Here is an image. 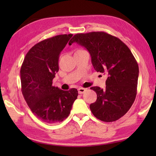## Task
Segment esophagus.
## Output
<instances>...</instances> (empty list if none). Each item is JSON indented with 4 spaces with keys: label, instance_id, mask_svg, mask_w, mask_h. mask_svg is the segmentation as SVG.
Masks as SVG:
<instances>
[{
    "label": "esophagus",
    "instance_id": "1",
    "mask_svg": "<svg viewBox=\"0 0 156 156\" xmlns=\"http://www.w3.org/2000/svg\"><path fill=\"white\" fill-rule=\"evenodd\" d=\"M78 93L80 94H83L84 92L86 90H87V89L82 88V87H80V88H78Z\"/></svg>",
    "mask_w": 156,
    "mask_h": 156
}]
</instances>
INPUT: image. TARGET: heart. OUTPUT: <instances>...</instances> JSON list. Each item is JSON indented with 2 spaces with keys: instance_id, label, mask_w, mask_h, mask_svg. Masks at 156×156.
Segmentation results:
<instances>
[{
  "instance_id": "obj_1",
  "label": "heart",
  "mask_w": 156,
  "mask_h": 156,
  "mask_svg": "<svg viewBox=\"0 0 156 156\" xmlns=\"http://www.w3.org/2000/svg\"><path fill=\"white\" fill-rule=\"evenodd\" d=\"M81 51V49H78V50H77L76 51Z\"/></svg>"
}]
</instances>
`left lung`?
Returning a JSON list of instances; mask_svg holds the SVG:
<instances>
[{
	"mask_svg": "<svg viewBox=\"0 0 156 156\" xmlns=\"http://www.w3.org/2000/svg\"><path fill=\"white\" fill-rule=\"evenodd\" d=\"M77 43L90 53L97 72L108 75L106 88L91 87L97 99L90 105L95 117L104 122L118 120L127 113L137 94L139 67L130 49L119 38L102 31L78 34L69 45Z\"/></svg>",
	"mask_w": 156,
	"mask_h": 156,
	"instance_id": "1",
	"label": "left lung"
}]
</instances>
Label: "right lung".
<instances>
[{"instance_id": "1", "label": "right lung", "mask_w": 156, "mask_h": 156, "mask_svg": "<svg viewBox=\"0 0 156 156\" xmlns=\"http://www.w3.org/2000/svg\"><path fill=\"white\" fill-rule=\"evenodd\" d=\"M72 35H56L35 44L26 54L20 71L26 102L36 117L49 124L67 118L78 95L76 88L63 90L52 86L59 54Z\"/></svg>"}]
</instances>
